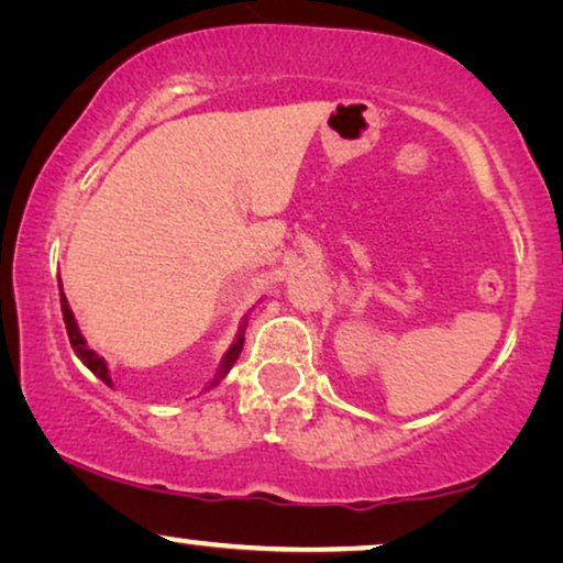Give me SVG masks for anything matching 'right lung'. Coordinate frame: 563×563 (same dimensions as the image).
Here are the masks:
<instances>
[{
	"label": "right lung",
	"mask_w": 563,
	"mask_h": 563,
	"mask_svg": "<svg viewBox=\"0 0 563 563\" xmlns=\"http://www.w3.org/2000/svg\"><path fill=\"white\" fill-rule=\"evenodd\" d=\"M60 312H64V322H66V333H68V341H71V349L76 351V356H79L81 361H84V366L89 368V372H95L99 379H102L104 384H112L110 382V372H107V364H104V358L102 356H97L95 351L91 349H87V341H84L81 338V333H79V328H76V320H74V312H71V307H68V302H66V297L60 295ZM243 333L238 335V341L233 343V349H230L228 353H225V358H222V368H220V376H225L228 372H230V366L235 364V358L241 356V351H243Z\"/></svg>",
	"instance_id": "obj_1"
}]
</instances>
